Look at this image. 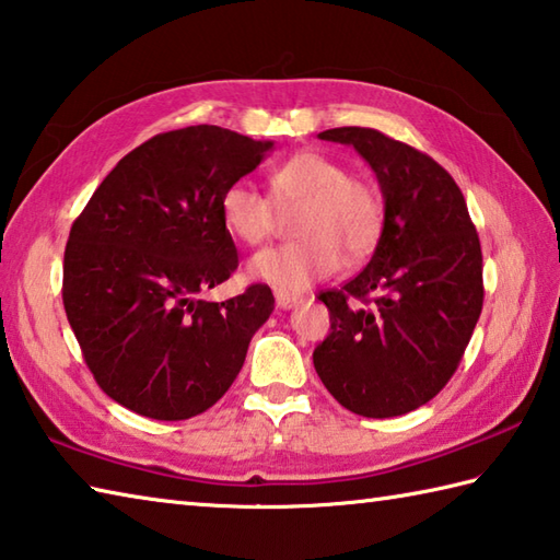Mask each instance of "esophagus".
Segmentation results:
<instances>
[{
    "label": "esophagus",
    "instance_id": "esophagus-1",
    "mask_svg": "<svg viewBox=\"0 0 560 560\" xmlns=\"http://www.w3.org/2000/svg\"><path fill=\"white\" fill-rule=\"evenodd\" d=\"M273 299H277V305L281 311H289V308H293V305L301 303L299 293H287V291H277L273 293Z\"/></svg>",
    "mask_w": 560,
    "mask_h": 560
}]
</instances>
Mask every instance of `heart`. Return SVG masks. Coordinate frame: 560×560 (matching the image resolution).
Returning <instances> with one entry per match:
<instances>
[{"mask_svg":"<svg viewBox=\"0 0 560 560\" xmlns=\"http://www.w3.org/2000/svg\"><path fill=\"white\" fill-rule=\"evenodd\" d=\"M271 199L247 182H233L221 196V218L230 235L259 245L277 228V211L293 213L301 235L257 252L249 259L252 279L277 291H303L332 277L342 252L359 259L376 247L383 230V199L374 184L352 177L337 160L305 150L269 174Z\"/></svg>","mask_w":560,"mask_h":560,"instance_id":"b5f03b06","label":"heart"}]
</instances>
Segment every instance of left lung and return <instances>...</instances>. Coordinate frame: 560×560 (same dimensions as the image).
<instances>
[{
    "instance_id": "1",
    "label": "left lung",
    "mask_w": 560,
    "mask_h": 560,
    "mask_svg": "<svg viewBox=\"0 0 560 560\" xmlns=\"http://www.w3.org/2000/svg\"><path fill=\"white\" fill-rule=\"evenodd\" d=\"M376 172L386 213L369 265L320 293L330 335L313 352L325 388L364 418L430 402L462 361L483 311V252L442 164L374 128H330Z\"/></svg>"
}]
</instances>
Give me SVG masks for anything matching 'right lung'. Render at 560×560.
I'll list each match as a JSON object with an SVG mask.
<instances>
[{
  "label": "right lung",
  "instance_id": "add662e5",
  "mask_svg": "<svg viewBox=\"0 0 560 560\" xmlns=\"http://www.w3.org/2000/svg\"><path fill=\"white\" fill-rule=\"evenodd\" d=\"M221 126L160 133L106 174L72 223L62 303L108 398L152 420H189L225 396L273 311L265 283L223 303L237 249L221 196L271 150Z\"/></svg>",
  "mask_w": 560,
  "mask_h": 560
}]
</instances>
